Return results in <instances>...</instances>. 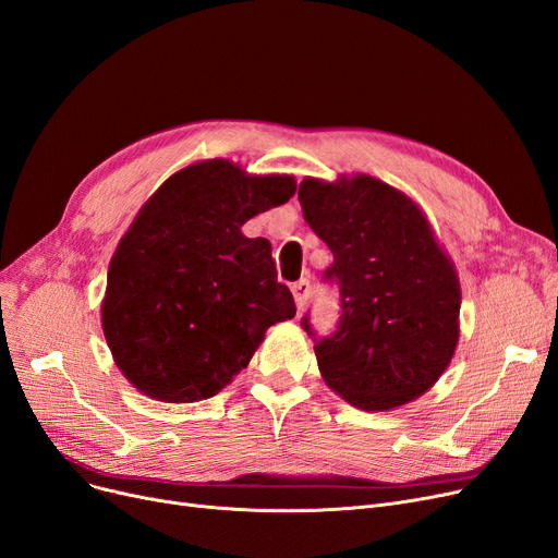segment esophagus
Listing matches in <instances>:
<instances>
[{"mask_svg":"<svg viewBox=\"0 0 558 558\" xmlns=\"http://www.w3.org/2000/svg\"><path fill=\"white\" fill-rule=\"evenodd\" d=\"M292 292H294V301H296V307L299 310H303L305 305H307V299H310V292H312V287H310V280H299V282H294L292 284Z\"/></svg>","mask_w":558,"mask_h":558,"instance_id":"34e87169","label":"esophagus"}]
</instances>
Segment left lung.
<instances>
[{"mask_svg": "<svg viewBox=\"0 0 558 558\" xmlns=\"http://www.w3.org/2000/svg\"><path fill=\"white\" fill-rule=\"evenodd\" d=\"M303 219L332 253L342 319L314 347L330 390L360 410L422 397L453 357L460 282L422 207L372 175L305 178ZM303 328L312 335L307 319Z\"/></svg>", "mask_w": 558, "mask_h": 558, "instance_id": "8db88e82", "label": "left lung"}]
</instances>
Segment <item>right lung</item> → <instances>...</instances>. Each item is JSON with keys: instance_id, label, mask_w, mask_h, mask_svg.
<instances>
[{"instance_id": "add662e5", "label": "right lung", "mask_w": 558, "mask_h": 558, "mask_svg": "<svg viewBox=\"0 0 558 558\" xmlns=\"http://www.w3.org/2000/svg\"><path fill=\"white\" fill-rule=\"evenodd\" d=\"M294 191L292 175L205 159L145 201L111 257L100 310L113 362L138 392L163 403L219 395L264 332L294 317L271 244L241 232Z\"/></svg>"}]
</instances>
